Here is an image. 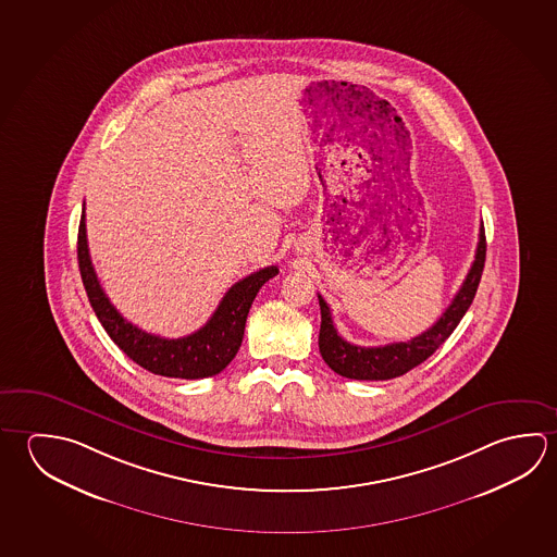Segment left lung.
<instances>
[{"instance_id":"8db88e82","label":"left lung","mask_w":557,"mask_h":557,"mask_svg":"<svg viewBox=\"0 0 557 557\" xmlns=\"http://www.w3.org/2000/svg\"><path fill=\"white\" fill-rule=\"evenodd\" d=\"M485 252H487V243H485V228L481 223L475 260L469 268L468 275L461 283L459 292L456 293L454 301L449 302L448 309L442 312V317L430 326L429 331L407 342H393L385 346L366 348V346H356L344 341L332 322L331 307L319 295V305H321L319 350H321L322 360L329 363L332 371H336L338 375L348 380H393L417 368L438 350V346L448 341L449 334L458 326L469 305L473 302L481 274H483V265H485Z\"/></svg>"}]
</instances>
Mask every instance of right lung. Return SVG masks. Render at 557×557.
I'll return each mask as SVG.
<instances>
[{"mask_svg":"<svg viewBox=\"0 0 557 557\" xmlns=\"http://www.w3.org/2000/svg\"><path fill=\"white\" fill-rule=\"evenodd\" d=\"M78 264L89 302L111 341L140 368L177 380H203L225 370L243 344L246 317L256 295L268 280L280 272L277 265H268L246 275L225 293L206 326L184 338H162L128 322L101 289L89 260L84 211L78 228Z\"/></svg>","mask_w":557,"mask_h":557,"instance_id":"add662e5","label":"right lung"}]
</instances>
